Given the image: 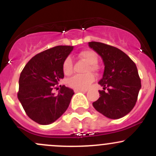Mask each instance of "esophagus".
Segmentation results:
<instances>
[{
    "instance_id": "34e87169",
    "label": "esophagus",
    "mask_w": 156,
    "mask_h": 156,
    "mask_svg": "<svg viewBox=\"0 0 156 156\" xmlns=\"http://www.w3.org/2000/svg\"><path fill=\"white\" fill-rule=\"evenodd\" d=\"M74 91H75V93H78V92H84L86 93L87 92V90H78V89H75L74 90Z\"/></svg>"
}]
</instances>
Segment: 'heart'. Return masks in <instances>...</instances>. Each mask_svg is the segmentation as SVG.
I'll return each instance as SVG.
<instances>
[{"label":"heart","mask_w":156,"mask_h":156,"mask_svg":"<svg viewBox=\"0 0 156 156\" xmlns=\"http://www.w3.org/2000/svg\"><path fill=\"white\" fill-rule=\"evenodd\" d=\"M78 57L84 59L89 64L87 72L90 71L96 72L98 70V66L97 65V54L94 50L86 49L78 53ZM62 71L66 75H70L73 71V62L69 56L66 57L62 63ZM94 81V75L92 73H88L84 75H75L69 80L68 84L70 87L78 90H87Z\"/></svg>","instance_id":"b5f03b06"}]
</instances>
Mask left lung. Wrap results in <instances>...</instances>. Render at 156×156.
Masks as SVG:
<instances>
[{"instance_id":"8db88e82","label":"left lung","mask_w":156,"mask_h":156,"mask_svg":"<svg viewBox=\"0 0 156 156\" xmlns=\"http://www.w3.org/2000/svg\"><path fill=\"white\" fill-rule=\"evenodd\" d=\"M88 44L103 59L105 69L99 84L107 89L99 90L100 97L93 106L108 119L124 117L134 107L141 87L136 64L119 48L96 41Z\"/></svg>"}]
</instances>
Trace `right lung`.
I'll return each instance as SVG.
<instances>
[{"mask_svg":"<svg viewBox=\"0 0 156 156\" xmlns=\"http://www.w3.org/2000/svg\"><path fill=\"white\" fill-rule=\"evenodd\" d=\"M72 50V46H56L37 53L20 74L17 97L27 115L37 124L53 123L69 107L73 90L59 85L56 96L52 90L64 78L62 63Z\"/></svg>","mask_w":156,"mask_h":156,"instance_id":"obj_1","label":"right lung"}]
</instances>
